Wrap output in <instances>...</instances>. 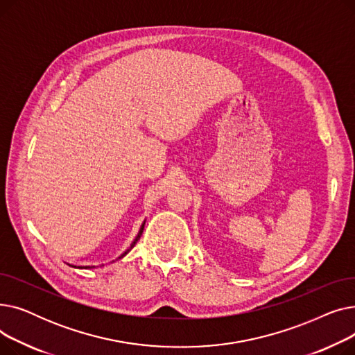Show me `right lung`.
I'll return each mask as SVG.
<instances>
[{"label": "right lung", "mask_w": 355, "mask_h": 355, "mask_svg": "<svg viewBox=\"0 0 355 355\" xmlns=\"http://www.w3.org/2000/svg\"><path fill=\"white\" fill-rule=\"evenodd\" d=\"M144 226H145V221H144V223H142V226H141V229H139V232H138V234H137V237H135V240H134V241H132V243H130V246H129V249H128V250H126V252H123V253H122V254H121V256H119V259H121V257H123V256H125V254H128V252H129V250H130V249H132V248H134V246H135V245H137V241H138V240H139V237H141V236H142V232H144ZM70 266H71V265H70ZM71 268H76V266H71ZM87 268H90V266H86V268H85V269H87ZM93 268H95V266H93Z\"/></svg>", "instance_id": "add662e5"}]
</instances>
